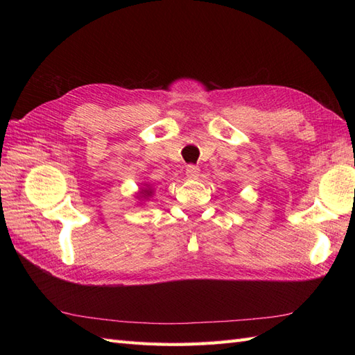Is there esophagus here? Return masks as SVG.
I'll list each match as a JSON object with an SVG mask.
<instances>
[{"label":"esophagus","instance_id":"esophagus-1","mask_svg":"<svg viewBox=\"0 0 355 355\" xmlns=\"http://www.w3.org/2000/svg\"><path fill=\"white\" fill-rule=\"evenodd\" d=\"M187 176L189 179H197L200 176V168L197 166H194V164H189L187 167Z\"/></svg>","mask_w":355,"mask_h":355}]
</instances>
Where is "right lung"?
I'll return each instance as SVG.
<instances>
[{
    "mask_svg": "<svg viewBox=\"0 0 355 355\" xmlns=\"http://www.w3.org/2000/svg\"><path fill=\"white\" fill-rule=\"evenodd\" d=\"M154 197V188L151 187V184H141V188H139V191L136 192V196H135V198L137 200V202H139V206H144L145 204V201H148L149 198H153Z\"/></svg>",
    "mask_w": 355,
    "mask_h": 355,
    "instance_id": "1",
    "label": "right lung"
}]
</instances>
